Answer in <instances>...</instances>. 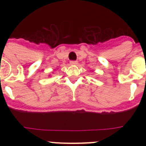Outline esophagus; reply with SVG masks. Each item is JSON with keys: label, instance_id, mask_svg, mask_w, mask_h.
I'll return each mask as SVG.
<instances>
[{"label": "esophagus", "instance_id": "1", "mask_svg": "<svg viewBox=\"0 0 146 146\" xmlns=\"http://www.w3.org/2000/svg\"><path fill=\"white\" fill-rule=\"evenodd\" d=\"M77 64V61H76V60H71L70 61L71 65H76Z\"/></svg>", "mask_w": 146, "mask_h": 146}]
</instances>
